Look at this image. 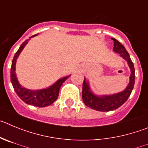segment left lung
<instances>
[{
  "label": "left lung",
  "instance_id": "left-lung-1",
  "mask_svg": "<svg viewBox=\"0 0 148 148\" xmlns=\"http://www.w3.org/2000/svg\"><path fill=\"white\" fill-rule=\"evenodd\" d=\"M112 39L114 41L113 50L115 52L119 53L121 57L123 58L128 62V66L130 67L131 71H132L130 76V82L128 84L126 89L124 90L121 93L111 95V96H103L99 97V96H95L90 90L88 83L85 82V79H84L83 85H82V100L87 107L97 110V111L109 112L119 108L128 100L134 85L135 69L133 62L131 60L130 56L123 45L115 38H112Z\"/></svg>",
  "mask_w": 148,
  "mask_h": 148
}]
</instances>
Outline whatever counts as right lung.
I'll return each instance as SVG.
<instances>
[{"instance_id": "right-lung-1", "label": "right lung", "mask_w": 148, "mask_h": 148, "mask_svg": "<svg viewBox=\"0 0 148 148\" xmlns=\"http://www.w3.org/2000/svg\"><path fill=\"white\" fill-rule=\"evenodd\" d=\"M36 35L37 34L34 35L32 37ZM28 41L29 39L26 40L22 44L20 47L19 48L17 52L15 53L14 56V58L12 60V67H11V82H12L13 88L16 94L26 103L38 107H47V106H49L52 103H53L54 101L58 97L59 90H60L62 84L69 76L60 79L58 81H57V82H55L53 85L47 88V89L30 90H27L25 88H23L19 84V82L17 81V79L16 77L15 65H16V61L18 56L22 52L23 48L25 47V46L27 45Z\"/></svg>"}]
</instances>
